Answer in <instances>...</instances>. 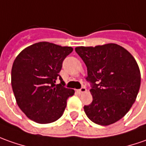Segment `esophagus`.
<instances>
[{
  "label": "esophagus",
  "mask_w": 146,
  "mask_h": 146,
  "mask_svg": "<svg viewBox=\"0 0 146 146\" xmlns=\"http://www.w3.org/2000/svg\"><path fill=\"white\" fill-rule=\"evenodd\" d=\"M86 92H87V88H86L85 87H83V88H81L79 89V90H77V92L79 94L84 93Z\"/></svg>",
  "instance_id": "obj_1"
}]
</instances>
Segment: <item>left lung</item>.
<instances>
[{"mask_svg": "<svg viewBox=\"0 0 146 146\" xmlns=\"http://www.w3.org/2000/svg\"><path fill=\"white\" fill-rule=\"evenodd\" d=\"M76 53L88 69L92 102L84 106L91 121L109 125L121 120L133 104L141 85L139 67L127 50L114 43L78 46Z\"/></svg>", "mask_w": 146, "mask_h": 146, "instance_id": "left-lung-1", "label": "left lung"}]
</instances>
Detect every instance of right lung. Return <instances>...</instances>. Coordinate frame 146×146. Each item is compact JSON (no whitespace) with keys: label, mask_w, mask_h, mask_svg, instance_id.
I'll use <instances>...</instances> for the list:
<instances>
[{"label":"right lung","mask_w":146,"mask_h":146,"mask_svg":"<svg viewBox=\"0 0 146 146\" xmlns=\"http://www.w3.org/2000/svg\"><path fill=\"white\" fill-rule=\"evenodd\" d=\"M72 50L71 46L42 42L26 47L17 56L12 67V88L18 107L29 119L47 124L63 114L66 100L75 91L64 87L58 73ZM58 78L60 84L55 85Z\"/></svg>","instance_id":"add662e5"}]
</instances>
